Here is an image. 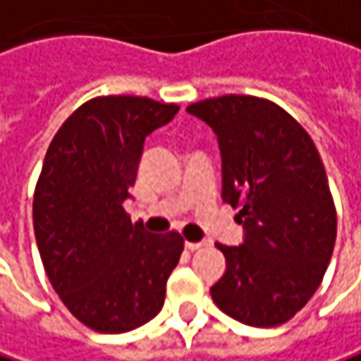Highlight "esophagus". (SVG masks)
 I'll return each mask as SVG.
<instances>
[{
	"label": "esophagus",
	"mask_w": 361,
	"mask_h": 361,
	"mask_svg": "<svg viewBox=\"0 0 361 361\" xmlns=\"http://www.w3.org/2000/svg\"><path fill=\"white\" fill-rule=\"evenodd\" d=\"M200 246H202V242H185V250L188 252H194V250H198Z\"/></svg>",
	"instance_id": "obj_1"
}]
</instances>
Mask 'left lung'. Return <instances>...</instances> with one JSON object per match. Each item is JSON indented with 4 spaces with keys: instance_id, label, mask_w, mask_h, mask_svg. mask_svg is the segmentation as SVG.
<instances>
[{
    "instance_id": "1",
    "label": "left lung",
    "mask_w": 361,
    "mask_h": 361,
    "mask_svg": "<svg viewBox=\"0 0 361 361\" xmlns=\"http://www.w3.org/2000/svg\"><path fill=\"white\" fill-rule=\"evenodd\" d=\"M188 114L216 134L223 200L240 209L242 246L225 254L213 302L250 326H279L302 310L326 273L337 211L324 165L308 132L273 101L225 94L192 103Z\"/></svg>"
}]
</instances>
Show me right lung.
Wrapping results in <instances>:
<instances>
[{
  "label": "right lung",
  "instance_id": "obj_1",
  "mask_svg": "<svg viewBox=\"0 0 361 361\" xmlns=\"http://www.w3.org/2000/svg\"><path fill=\"white\" fill-rule=\"evenodd\" d=\"M178 111L147 97H97L47 148L32 200L37 246L66 308L97 333H128L154 318L180 262L178 231L148 233L123 211L147 136Z\"/></svg>",
  "mask_w": 361,
  "mask_h": 361
}]
</instances>
